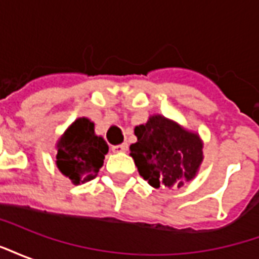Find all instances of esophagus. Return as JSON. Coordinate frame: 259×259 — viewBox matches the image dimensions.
<instances>
[{
    "instance_id": "1",
    "label": "esophagus",
    "mask_w": 259,
    "mask_h": 259,
    "mask_svg": "<svg viewBox=\"0 0 259 259\" xmlns=\"http://www.w3.org/2000/svg\"><path fill=\"white\" fill-rule=\"evenodd\" d=\"M126 151H127V144H126V143L112 147V152H115V154H119V152H126Z\"/></svg>"
}]
</instances>
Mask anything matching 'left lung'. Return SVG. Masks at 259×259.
<instances>
[{"label":"left lung","mask_w":259,"mask_h":259,"mask_svg":"<svg viewBox=\"0 0 259 259\" xmlns=\"http://www.w3.org/2000/svg\"><path fill=\"white\" fill-rule=\"evenodd\" d=\"M135 135L137 141L130 146V157L148 185L182 187L197 176L204 161V143L198 133L157 113L136 126Z\"/></svg>","instance_id":"8db88e82"}]
</instances>
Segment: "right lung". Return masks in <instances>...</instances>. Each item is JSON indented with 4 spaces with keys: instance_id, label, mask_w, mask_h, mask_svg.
<instances>
[{
    "instance_id": "1",
    "label": "right lung",
    "mask_w": 259,
    "mask_h": 259,
    "mask_svg": "<svg viewBox=\"0 0 259 259\" xmlns=\"http://www.w3.org/2000/svg\"><path fill=\"white\" fill-rule=\"evenodd\" d=\"M57 168L73 185L96 178L108 152V144L94 132L89 118H77L57 141Z\"/></svg>"
}]
</instances>
